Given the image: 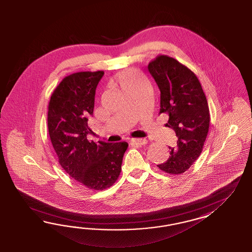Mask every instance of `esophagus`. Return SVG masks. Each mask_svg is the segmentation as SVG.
Returning <instances> with one entry per match:
<instances>
[{"instance_id": "obj_1", "label": "esophagus", "mask_w": 252, "mask_h": 252, "mask_svg": "<svg viewBox=\"0 0 252 252\" xmlns=\"http://www.w3.org/2000/svg\"><path fill=\"white\" fill-rule=\"evenodd\" d=\"M147 139L145 138H132L130 140V143L133 145H145L147 144Z\"/></svg>"}]
</instances>
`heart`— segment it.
<instances>
[{"mask_svg":"<svg viewBox=\"0 0 252 252\" xmlns=\"http://www.w3.org/2000/svg\"><path fill=\"white\" fill-rule=\"evenodd\" d=\"M138 79H137V74L133 71H125L118 76V82L122 89L124 87L131 84V83H134Z\"/></svg>","mask_w":252,"mask_h":252,"instance_id":"b5f03b06","label":"heart"}]
</instances>
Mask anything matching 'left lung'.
Here are the masks:
<instances>
[{
	"label": "left lung",
	"instance_id": "1",
	"mask_svg": "<svg viewBox=\"0 0 252 252\" xmlns=\"http://www.w3.org/2000/svg\"><path fill=\"white\" fill-rule=\"evenodd\" d=\"M148 70L160 92V113L169 116L168 127L175 130L176 148L169 147L168 160L159 165L169 175L189 169L202 152L210 126L206 96L190 69L167 55H158Z\"/></svg>",
	"mask_w": 252,
	"mask_h": 252
}]
</instances>
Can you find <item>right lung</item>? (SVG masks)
<instances>
[{
  "mask_svg": "<svg viewBox=\"0 0 252 252\" xmlns=\"http://www.w3.org/2000/svg\"><path fill=\"white\" fill-rule=\"evenodd\" d=\"M103 71L65 76L54 90L48 106V130L59 163L69 176L90 189L103 190L121 173L128 144L89 141L95 92Z\"/></svg>",
  "mask_w": 252,
  "mask_h": 252,
  "instance_id": "add662e5",
  "label": "right lung"
}]
</instances>
